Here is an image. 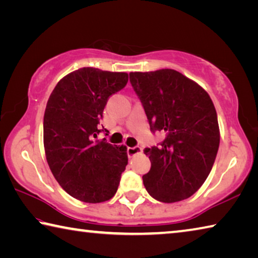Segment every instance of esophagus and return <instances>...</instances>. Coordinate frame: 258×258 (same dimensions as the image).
I'll return each instance as SVG.
<instances>
[{
	"label": "esophagus",
	"instance_id": "34e87169",
	"mask_svg": "<svg viewBox=\"0 0 258 258\" xmlns=\"http://www.w3.org/2000/svg\"><path fill=\"white\" fill-rule=\"evenodd\" d=\"M142 152V148L141 147H128L127 148V155L128 157H133L138 154H141Z\"/></svg>",
	"mask_w": 258,
	"mask_h": 258
}]
</instances>
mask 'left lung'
Masks as SVG:
<instances>
[{
	"instance_id": "left-lung-1",
	"label": "left lung",
	"mask_w": 258,
	"mask_h": 258,
	"mask_svg": "<svg viewBox=\"0 0 258 258\" xmlns=\"http://www.w3.org/2000/svg\"><path fill=\"white\" fill-rule=\"evenodd\" d=\"M151 132L159 147L146 148L151 168L142 176L152 198L176 203L191 197L206 181L220 146L217 113L202 86L174 69L130 73Z\"/></svg>"
}]
</instances>
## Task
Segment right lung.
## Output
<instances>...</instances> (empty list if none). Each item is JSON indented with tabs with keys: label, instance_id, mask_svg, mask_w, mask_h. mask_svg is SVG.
<instances>
[{
	"label": "right lung",
	"instance_id": "right-lung-1",
	"mask_svg": "<svg viewBox=\"0 0 258 258\" xmlns=\"http://www.w3.org/2000/svg\"><path fill=\"white\" fill-rule=\"evenodd\" d=\"M127 81V73L84 67L61 78L47 100L43 123L47 164L60 186L81 202H106L118 189L127 148L97 138L108 99Z\"/></svg>",
	"mask_w": 258,
	"mask_h": 258
}]
</instances>
